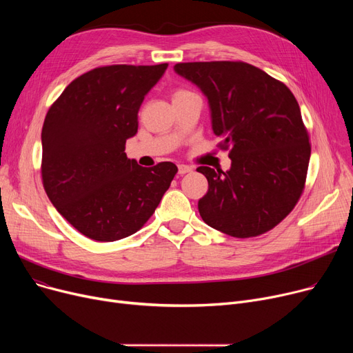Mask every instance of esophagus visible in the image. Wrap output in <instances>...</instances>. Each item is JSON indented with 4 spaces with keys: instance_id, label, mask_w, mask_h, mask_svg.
I'll use <instances>...</instances> for the list:
<instances>
[{
    "instance_id": "34e87169",
    "label": "esophagus",
    "mask_w": 353,
    "mask_h": 353,
    "mask_svg": "<svg viewBox=\"0 0 353 353\" xmlns=\"http://www.w3.org/2000/svg\"><path fill=\"white\" fill-rule=\"evenodd\" d=\"M193 169L190 165H188V164H179V174L180 176H183V174H186V173H190Z\"/></svg>"
}]
</instances>
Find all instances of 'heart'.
Segmentation results:
<instances>
[{
	"mask_svg": "<svg viewBox=\"0 0 353 353\" xmlns=\"http://www.w3.org/2000/svg\"><path fill=\"white\" fill-rule=\"evenodd\" d=\"M183 92H188V91H184V90H179V91H176V92H174V96H179V94H183Z\"/></svg>",
	"mask_w": 353,
	"mask_h": 353,
	"instance_id": "b5f03b06",
	"label": "heart"
}]
</instances>
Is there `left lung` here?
I'll list each match as a JSON object with an SVG mask.
<instances>
[{
    "instance_id": "1",
    "label": "left lung",
    "mask_w": 353,
    "mask_h": 353,
    "mask_svg": "<svg viewBox=\"0 0 353 353\" xmlns=\"http://www.w3.org/2000/svg\"><path fill=\"white\" fill-rule=\"evenodd\" d=\"M174 71L208 97L213 133L230 148L228 172L197 167L209 181L201 219L233 237L266 233L305 188L310 144L298 101L283 83L242 61L180 63Z\"/></svg>"
}]
</instances>
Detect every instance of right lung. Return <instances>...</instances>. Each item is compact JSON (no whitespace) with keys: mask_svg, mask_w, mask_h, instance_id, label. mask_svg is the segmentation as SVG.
<instances>
[{"mask_svg":"<svg viewBox=\"0 0 353 353\" xmlns=\"http://www.w3.org/2000/svg\"><path fill=\"white\" fill-rule=\"evenodd\" d=\"M169 64L107 65L71 81L46 116L41 176L54 208L81 234L116 242L152 217L177 173L127 159L140 105Z\"/></svg>","mask_w":353,"mask_h":353,"instance_id":"right-lung-1","label":"right lung"}]
</instances>
